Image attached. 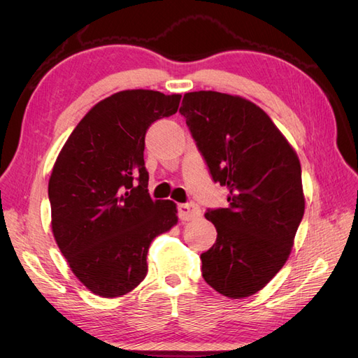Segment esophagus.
Listing matches in <instances>:
<instances>
[{"mask_svg": "<svg viewBox=\"0 0 358 358\" xmlns=\"http://www.w3.org/2000/svg\"><path fill=\"white\" fill-rule=\"evenodd\" d=\"M178 210H179V218L182 221H191V220H196L201 215V210L197 204L194 203H185V204H179L178 206Z\"/></svg>", "mask_w": 358, "mask_h": 358, "instance_id": "34e87169", "label": "esophagus"}]
</instances>
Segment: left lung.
I'll use <instances>...</instances> for the list:
<instances>
[{"mask_svg": "<svg viewBox=\"0 0 358 358\" xmlns=\"http://www.w3.org/2000/svg\"><path fill=\"white\" fill-rule=\"evenodd\" d=\"M179 112L213 180L229 189V208L204 213L218 236L200 257L203 278L225 297H249L275 278L294 245L305 213L299 157L243 96L187 92Z\"/></svg>", "mask_w": 358, "mask_h": 358, "instance_id": "8db88e82", "label": "left lung"}]
</instances>
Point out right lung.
<instances>
[{
	"label": "right lung",
	"mask_w": 358,
	"mask_h": 358,
	"mask_svg": "<svg viewBox=\"0 0 358 358\" xmlns=\"http://www.w3.org/2000/svg\"><path fill=\"white\" fill-rule=\"evenodd\" d=\"M180 94L119 91L76 125L49 179L52 233L74 276L95 296L113 299L148 273L157 236L178 224L176 203L148 192L145 134L178 112Z\"/></svg>",
	"instance_id": "1"
}]
</instances>
